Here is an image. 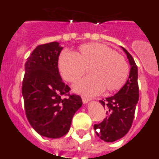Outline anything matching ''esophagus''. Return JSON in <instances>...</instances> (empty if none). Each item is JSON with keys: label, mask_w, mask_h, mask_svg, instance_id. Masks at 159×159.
Segmentation results:
<instances>
[{"label": "esophagus", "mask_w": 159, "mask_h": 159, "mask_svg": "<svg viewBox=\"0 0 159 159\" xmlns=\"http://www.w3.org/2000/svg\"><path fill=\"white\" fill-rule=\"evenodd\" d=\"M91 100V99H89V98H87V97H82V101L84 103H87V102H88L89 101Z\"/></svg>", "instance_id": "1"}]
</instances>
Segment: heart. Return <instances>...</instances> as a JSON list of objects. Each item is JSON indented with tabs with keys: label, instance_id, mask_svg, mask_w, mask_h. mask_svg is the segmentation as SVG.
Here are the masks:
<instances>
[{
	"label": "heart",
	"instance_id": "b5f03b06",
	"mask_svg": "<svg viewBox=\"0 0 159 159\" xmlns=\"http://www.w3.org/2000/svg\"><path fill=\"white\" fill-rule=\"evenodd\" d=\"M60 75L66 81L75 83L89 69L92 75L75 84L74 90L86 95H95L104 90L116 92L127 82L129 65L122 55L104 43L83 44L71 55L60 54L58 60Z\"/></svg>",
	"mask_w": 159,
	"mask_h": 159
}]
</instances>
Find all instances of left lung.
I'll return each instance as SVG.
<instances>
[{
	"mask_svg": "<svg viewBox=\"0 0 159 159\" xmlns=\"http://www.w3.org/2000/svg\"><path fill=\"white\" fill-rule=\"evenodd\" d=\"M130 65L128 80L124 86L113 96L99 100L107 108V117L102 123L94 125L97 136L105 142H115L127 134L134 117L139 97L138 84V67L131 55L124 48Z\"/></svg>",
	"mask_w": 159,
	"mask_h": 159,
	"instance_id": "8db88e82",
	"label": "left lung"
}]
</instances>
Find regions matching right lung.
<instances>
[{
    "instance_id": "obj_1",
    "label": "right lung",
    "mask_w": 159,
    "mask_h": 159,
    "mask_svg": "<svg viewBox=\"0 0 159 159\" xmlns=\"http://www.w3.org/2000/svg\"><path fill=\"white\" fill-rule=\"evenodd\" d=\"M63 47L58 42L39 45L25 63L22 95L25 114L38 134L58 139L67 134L75 112L81 107V97L70 94L58 69Z\"/></svg>"
}]
</instances>
